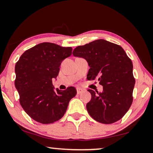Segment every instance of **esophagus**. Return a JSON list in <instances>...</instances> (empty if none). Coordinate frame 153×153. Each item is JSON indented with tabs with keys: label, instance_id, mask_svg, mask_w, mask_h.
<instances>
[{
	"label": "esophagus",
	"instance_id": "1",
	"mask_svg": "<svg viewBox=\"0 0 153 153\" xmlns=\"http://www.w3.org/2000/svg\"><path fill=\"white\" fill-rule=\"evenodd\" d=\"M83 90L80 88H76V92H77V94H80L83 92Z\"/></svg>",
	"mask_w": 153,
	"mask_h": 153
}]
</instances>
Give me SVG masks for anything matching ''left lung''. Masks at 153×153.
Instances as JSON below:
<instances>
[{"mask_svg": "<svg viewBox=\"0 0 153 153\" xmlns=\"http://www.w3.org/2000/svg\"><path fill=\"white\" fill-rule=\"evenodd\" d=\"M74 56L83 58L90 67L87 79H97L103 86L100 93L88 90L91 100L86 104L94 120L111 124L125 116L132 103L135 84L133 65L120 46L97 39L76 47Z\"/></svg>", "mask_w": 153, "mask_h": 153, "instance_id": "8db88e82", "label": "left lung"}]
</instances>
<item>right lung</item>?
Wrapping results in <instances>:
<instances>
[{"instance_id":"right-lung-1","label":"right lung","mask_w":153,"mask_h":153,"mask_svg":"<svg viewBox=\"0 0 153 153\" xmlns=\"http://www.w3.org/2000/svg\"><path fill=\"white\" fill-rule=\"evenodd\" d=\"M72 47L43 42L26 50L16 63L14 81L22 108L37 122L49 124L65 113L76 90L56 88L52 79L58 75L62 60L72 54Z\"/></svg>"}]
</instances>
